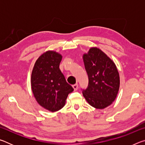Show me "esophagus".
Masks as SVG:
<instances>
[{"label": "esophagus", "mask_w": 145, "mask_h": 145, "mask_svg": "<svg viewBox=\"0 0 145 145\" xmlns=\"http://www.w3.org/2000/svg\"><path fill=\"white\" fill-rule=\"evenodd\" d=\"M72 87H73V89H74V91H76V90L78 89V84H75L74 85H73Z\"/></svg>", "instance_id": "esophagus-1"}]
</instances>
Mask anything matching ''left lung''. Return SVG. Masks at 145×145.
<instances>
[{"mask_svg":"<svg viewBox=\"0 0 145 145\" xmlns=\"http://www.w3.org/2000/svg\"><path fill=\"white\" fill-rule=\"evenodd\" d=\"M88 86L83 96L92 107L102 109L114 101L120 88V76L111 59L100 49L93 47L83 55Z\"/></svg>","mask_w":145,"mask_h":145,"instance_id":"obj_1","label":"left lung"}]
</instances>
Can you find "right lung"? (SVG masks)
Masks as SVG:
<instances>
[{
  "label": "right lung",
  "mask_w": 145,
  "mask_h": 145,
  "mask_svg": "<svg viewBox=\"0 0 145 145\" xmlns=\"http://www.w3.org/2000/svg\"><path fill=\"white\" fill-rule=\"evenodd\" d=\"M62 56L54 51L43 53L34 66L31 88L36 101L41 107L55 112L65 104L73 88L66 80L59 69Z\"/></svg>",
  "instance_id": "add662e5"
}]
</instances>
